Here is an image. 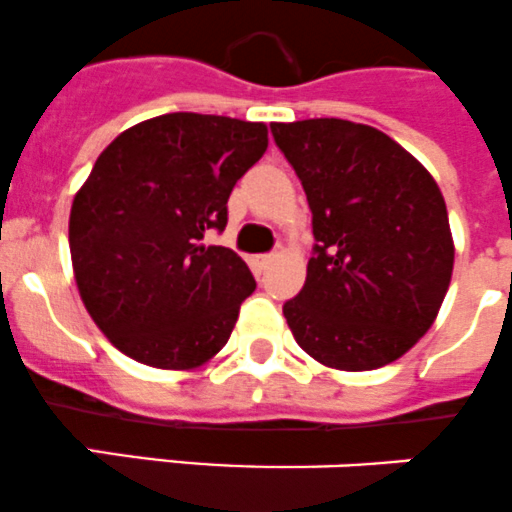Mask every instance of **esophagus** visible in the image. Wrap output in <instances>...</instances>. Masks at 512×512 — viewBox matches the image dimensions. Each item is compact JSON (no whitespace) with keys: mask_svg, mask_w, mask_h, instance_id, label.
<instances>
[{"mask_svg":"<svg viewBox=\"0 0 512 512\" xmlns=\"http://www.w3.org/2000/svg\"><path fill=\"white\" fill-rule=\"evenodd\" d=\"M272 262H275V255H260V257H255V267H257V270H267V267H270Z\"/></svg>","mask_w":512,"mask_h":512,"instance_id":"1","label":"esophagus"}]
</instances>
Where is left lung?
I'll list each match as a JSON object with an SVG mask.
<instances>
[{"label": "left lung", "mask_w": 512, "mask_h": 512, "mask_svg": "<svg viewBox=\"0 0 512 512\" xmlns=\"http://www.w3.org/2000/svg\"><path fill=\"white\" fill-rule=\"evenodd\" d=\"M312 212L307 280L282 305L297 345L337 370H375L428 332L453 275L448 210L430 172L347 119L272 122Z\"/></svg>", "instance_id": "obj_1"}]
</instances>
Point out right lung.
<instances>
[{"instance_id": "obj_1", "label": "right lung", "mask_w": 512, "mask_h": 512, "mask_svg": "<svg viewBox=\"0 0 512 512\" xmlns=\"http://www.w3.org/2000/svg\"><path fill=\"white\" fill-rule=\"evenodd\" d=\"M267 127L172 112L135 124L94 162L69 215L84 307L117 350L190 370L227 345L255 277L237 252L202 245L265 155Z\"/></svg>"}]
</instances>
